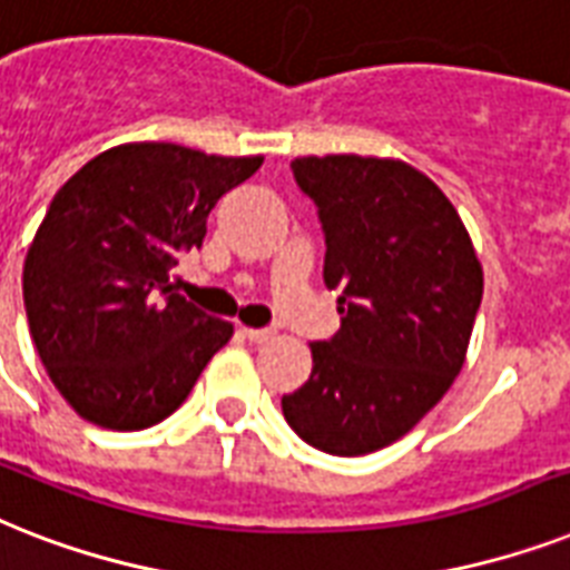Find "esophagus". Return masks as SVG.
Segmentation results:
<instances>
[{
	"instance_id": "obj_1",
	"label": "esophagus",
	"mask_w": 570,
	"mask_h": 570,
	"mask_svg": "<svg viewBox=\"0 0 570 570\" xmlns=\"http://www.w3.org/2000/svg\"><path fill=\"white\" fill-rule=\"evenodd\" d=\"M244 338L249 341V344H267V341H273V335H276V332L273 330H249V326H244Z\"/></svg>"
}]
</instances>
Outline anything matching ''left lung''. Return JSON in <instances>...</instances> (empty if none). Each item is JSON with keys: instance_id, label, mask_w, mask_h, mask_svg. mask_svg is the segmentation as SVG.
Returning a JSON list of instances; mask_svg holds the SVG:
<instances>
[{"instance_id": "1", "label": "left lung", "mask_w": 570, "mask_h": 570, "mask_svg": "<svg viewBox=\"0 0 570 570\" xmlns=\"http://www.w3.org/2000/svg\"><path fill=\"white\" fill-rule=\"evenodd\" d=\"M291 170L317 208L341 330L314 341L312 376L282 414L312 448L364 456L403 439L462 371L480 258L453 203L409 164L308 156Z\"/></svg>"}]
</instances>
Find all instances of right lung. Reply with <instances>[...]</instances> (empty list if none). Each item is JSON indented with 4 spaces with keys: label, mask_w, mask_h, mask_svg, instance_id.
Instances as JSON below:
<instances>
[{
    "label": "right lung",
    "mask_w": 570,
    "mask_h": 570,
    "mask_svg": "<svg viewBox=\"0 0 570 570\" xmlns=\"http://www.w3.org/2000/svg\"><path fill=\"white\" fill-rule=\"evenodd\" d=\"M262 161L122 144L55 194L22 299L49 380L85 421L117 432L164 421L232 338V323L173 291L170 271L203 247L217 199Z\"/></svg>",
    "instance_id": "obj_1"
}]
</instances>
